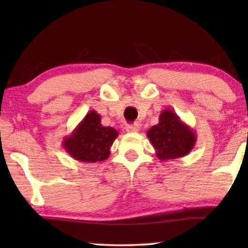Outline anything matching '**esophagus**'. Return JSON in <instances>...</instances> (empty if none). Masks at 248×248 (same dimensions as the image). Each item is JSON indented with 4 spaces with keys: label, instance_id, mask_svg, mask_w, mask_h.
Segmentation results:
<instances>
[{
    "label": "esophagus",
    "instance_id": "obj_1",
    "mask_svg": "<svg viewBox=\"0 0 248 248\" xmlns=\"http://www.w3.org/2000/svg\"><path fill=\"white\" fill-rule=\"evenodd\" d=\"M125 129H127V131L129 133H136V132L139 131L140 127H139V124H128L127 128H125Z\"/></svg>",
    "mask_w": 248,
    "mask_h": 248
}]
</instances>
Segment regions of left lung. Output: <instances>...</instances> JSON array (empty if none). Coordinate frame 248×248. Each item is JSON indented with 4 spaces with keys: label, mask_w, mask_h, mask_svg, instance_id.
<instances>
[{
    "label": "left lung",
    "mask_w": 248,
    "mask_h": 248,
    "mask_svg": "<svg viewBox=\"0 0 248 248\" xmlns=\"http://www.w3.org/2000/svg\"><path fill=\"white\" fill-rule=\"evenodd\" d=\"M146 136L161 161L186 156L197 141L194 129L183 123L171 109H164L161 112L158 124L150 128Z\"/></svg>",
    "instance_id": "1"
}]
</instances>
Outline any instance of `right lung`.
Wrapping results in <instances>:
<instances>
[{"label": "right lung", "instance_id": "right-lung-1", "mask_svg": "<svg viewBox=\"0 0 248 248\" xmlns=\"http://www.w3.org/2000/svg\"><path fill=\"white\" fill-rule=\"evenodd\" d=\"M100 120V115L91 110L72 133L64 138L62 145L71 157L86 163L103 162L109 157L119 133L112 127H104Z\"/></svg>", "mask_w": 248, "mask_h": 248}]
</instances>
